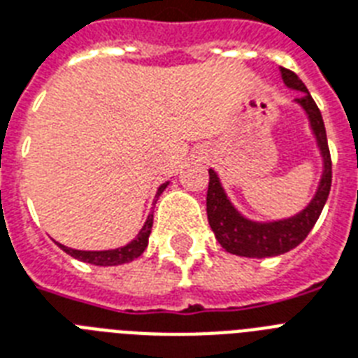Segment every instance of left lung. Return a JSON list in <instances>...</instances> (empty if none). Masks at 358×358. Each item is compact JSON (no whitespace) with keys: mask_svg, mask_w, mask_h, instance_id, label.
Instances as JSON below:
<instances>
[{"mask_svg":"<svg viewBox=\"0 0 358 358\" xmlns=\"http://www.w3.org/2000/svg\"><path fill=\"white\" fill-rule=\"evenodd\" d=\"M281 76L288 88L299 92L296 103L307 114L308 125L313 129L316 145H318L320 155L324 161V171H322L318 190L301 213L294 214L290 218L273 220V222H253L236 210L220 182L218 173L214 170H208V224L216 234L220 245L233 255L264 259V257L282 255V253L294 250L296 245H299L307 238L310 229L318 222L325 201H327L329 190H331V177H333L331 166L333 164H331V153H329L322 113H320L318 105L314 103L307 87L294 71L281 68Z\"/></svg>","mask_w":358,"mask_h":358,"instance_id":"left-lung-1","label":"left lung"}]
</instances>
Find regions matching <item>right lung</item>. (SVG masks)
Here are the masks:
<instances>
[{
    "label": "right lung",
    "mask_w": 358,
    "mask_h": 358,
    "mask_svg": "<svg viewBox=\"0 0 358 358\" xmlns=\"http://www.w3.org/2000/svg\"><path fill=\"white\" fill-rule=\"evenodd\" d=\"M168 187V182L161 185L159 190H157V197L164 192V188ZM151 227H153V214L148 216L145 224L142 225V229L136 234V238L131 240L129 244L122 245V248H116V250H105V251H81V250H71V248H66V245L59 244L62 248V251H66L68 255H71L73 259L83 260V262H88V264L94 266H118L125 264V262H131V260L138 259L144 250L148 248V240H150Z\"/></svg>",
    "instance_id": "add662e5"
}]
</instances>
